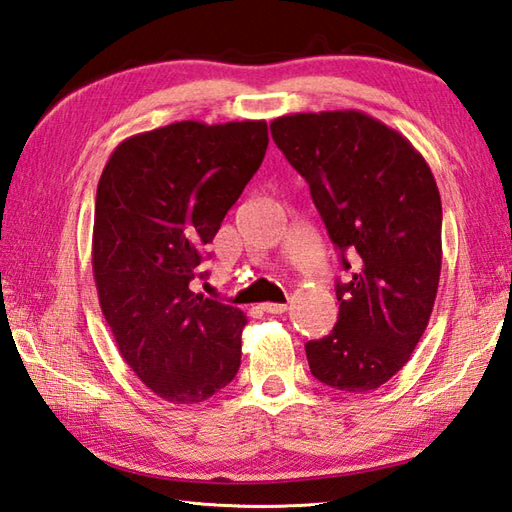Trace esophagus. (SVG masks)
<instances>
[{
    "instance_id": "34e87169",
    "label": "esophagus",
    "mask_w": 512,
    "mask_h": 512,
    "mask_svg": "<svg viewBox=\"0 0 512 512\" xmlns=\"http://www.w3.org/2000/svg\"><path fill=\"white\" fill-rule=\"evenodd\" d=\"M260 309H263L265 313H274V315H280V313H285L289 306L287 304H280V302H265V304H260Z\"/></svg>"
}]
</instances>
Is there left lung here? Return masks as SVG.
<instances>
[{
  "mask_svg": "<svg viewBox=\"0 0 512 512\" xmlns=\"http://www.w3.org/2000/svg\"><path fill=\"white\" fill-rule=\"evenodd\" d=\"M269 129L309 184L342 267L352 269L335 285L333 331L304 346L311 374L335 390H377L410 361L434 309L436 179L410 140L355 109L291 113Z\"/></svg>",
  "mask_w": 512,
  "mask_h": 512,
  "instance_id": "left-lung-1",
  "label": "left lung"
}]
</instances>
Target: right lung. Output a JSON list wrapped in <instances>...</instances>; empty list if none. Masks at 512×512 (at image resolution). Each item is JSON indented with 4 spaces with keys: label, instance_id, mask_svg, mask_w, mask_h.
Returning a JSON list of instances; mask_svg holds the SVG:
<instances>
[{
    "label": "right lung",
    "instance_id": "1",
    "mask_svg": "<svg viewBox=\"0 0 512 512\" xmlns=\"http://www.w3.org/2000/svg\"><path fill=\"white\" fill-rule=\"evenodd\" d=\"M269 144L265 120H195L131 135L96 192L92 267L102 315L142 383L175 405L223 390L241 366L247 317L190 289Z\"/></svg>",
    "mask_w": 512,
    "mask_h": 512
}]
</instances>
